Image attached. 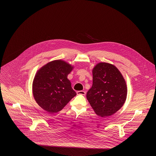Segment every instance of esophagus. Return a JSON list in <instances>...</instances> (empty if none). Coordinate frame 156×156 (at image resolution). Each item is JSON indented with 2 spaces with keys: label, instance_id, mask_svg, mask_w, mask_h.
Returning <instances> with one entry per match:
<instances>
[{
  "label": "esophagus",
  "instance_id": "esophagus-1",
  "mask_svg": "<svg viewBox=\"0 0 156 156\" xmlns=\"http://www.w3.org/2000/svg\"><path fill=\"white\" fill-rule=\"evenodd\" d=\"M77 95H85L86 94V92L83 90H79L76 92Z\"/></svg>",
  "mask_w": 156,
  "mask_h": 156
}]
</instances>
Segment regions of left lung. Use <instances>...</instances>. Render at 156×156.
Instances as JSON below:
<instances>
[{"label": "left lung", "instance_id": "obj_1", "mask_svg": "<svg viewBox=\"0 0 156 156\" xmlns=\"http://www.w3.org/2000/svg\"><path fill=\"white\" fill-rule=\"evenodd\" d=\"M93 84L87 98L96 114L111 116L125 104L127 97L126 82L113 65L100 62L92 70Z\"/></svg>", "mask_w": 156, "mask_h": 156}]
</instances>
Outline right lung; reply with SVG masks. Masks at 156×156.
<instances>
[{
	"mask_svg": "<svg viewBox=\"0 0 156 156\" xmlns=\"http://www.w3.org/2000/svg\"><path fill=\"white\" fill-rule=\"evenodd\" d=\"M73 67L55 60L41 67L33 82V94L38 105L50 113L61 111L76 95L67 76Z\"/></svg>",
	"mask_w": 156,
	"mask_h": 156,
	"instance_id": "right-lung-1",
	"label": "right lung"
}]
</instances>
